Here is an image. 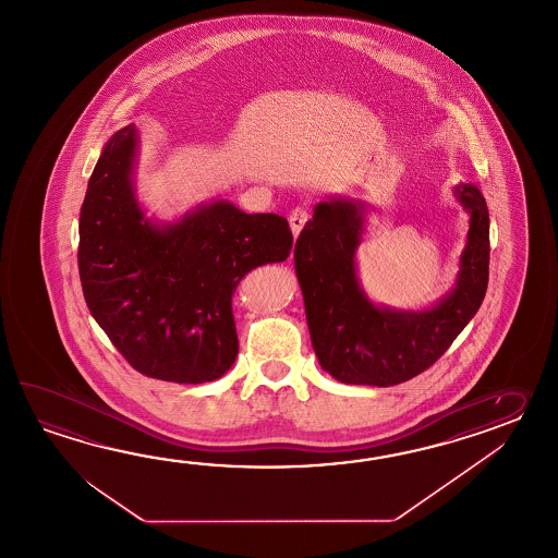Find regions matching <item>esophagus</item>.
Here are the masks:
<instances>
[{
    "label": "esophagus",
    "instance_id": "1",
    "mask_svg": "<svg viewBox=\"0 0 558 558\" xmlns=\"http://www.w3.org/2000/svg\"><path fill=\"white\" fill-rule=\"evenodd\" d=\"M308 221V211L307 207H295L291 215H289V226H291V231H293V235H299L301 233V229L305 227V223Z\"/></svg>",
    "mask_w": 558,
    "mask_h": 558
}]
</instances>
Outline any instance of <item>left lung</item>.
<instances>
[{
    "label": "left lung",
    "instance_id": "8db88e82",
    "mask_svg": "<svg viewBox=\"0 0 558 558\" xmlns=\"http://www.w3.org/2000/svg\"><path fill=\"white\" fill-rule=\"evenodd\" d=\"M471 214L461 271L451 295L428 311L375 307L356 281L355 251L363 205L323 202L295 243L311 343L320 367L347 385L391 387L413 379L445 355L485 299L488 209L474 185L457 187Z\"/></svg>",
    "mask_w": 558,
    "mask_h": 558
}]
</instances>
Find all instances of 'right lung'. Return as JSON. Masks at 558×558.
<instances>
[{
  "label": "right lung",
  "mask_w": 558,
  "mask_h": 558,
  "mask_svg": "<svg viewBox=\"0 0 558 558\" xmlns=\"http://www.w3.org/2000/svg\"><path fill=\"white\" fill-rule=\"evenodd\" d=\"M135 128L118 131L89 178L77 265L85 303L131 367L151 379L207 383L238 356L233 295L251 269L293 247L287 219L215 202L155 227L133 197Z\"/></svg>",
  "instance_id": "1"
}]
</instances>
